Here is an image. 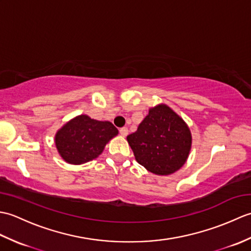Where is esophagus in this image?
<instances>
[{"label": "esophagus", "mask_w": 251, "mask_h": 251, "mask_svg": "<svg viewBox=\"0 0 251 251\" xmlns=\"http://www.w3.org/2000/svg\"><path fill=\"white\" fill-rule=\"evenodd\" d=\"M120 134L123 137H126L127 135H128V128H127V127H123V128L120 129Z\"/></svg>", "instance_id": "esophagus-1"}]
</instances>
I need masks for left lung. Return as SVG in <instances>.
<instances>
[{"instance_id": "8db88e82", "label": "left lung", "mask_w": 251, "mask_h": 251, "mask_svg": "<svg viewBox=\"0 0 251 251\" xmlns=\"http://www.w3.org/2000/svg\"><path fill=\"white\" fill-rule=\"evenodd\" d=\"M136 161L148 172L168 176L185 164L192 147L189 126L165 103L149 109L138 129L127 136Z\"/></svg>"}]
</instances>
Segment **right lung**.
<instances>
[{
  "instance_id": "right-lung-1",
  "label": "right lung",
  "mask_w": 251,
  "mask_h": 251,
  "mask_svg": "<svg viewBox=\"0 0 251 251\" xmlns=\"http://www.w3.org/2000/svg\"><path fill=\"white\" fill-rule=\"evenodd\" d=\"M119 130L109 121L81 114L67 122L55 135L56 149L68 164L82 165L97 158Z\"/></svg>"
}]
</instances>
